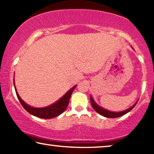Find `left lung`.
Instances as JSON below:
<instances>
[{
	"label": "left lung",
	"instance_id": "1",
	"mask_svg": "<svg viewBox=\"0 0 154 154\" xmlns=\"http://www.w3.org/2000/svg\"><path fill=\"white\" fill-rule=\"evenodd\" d=\"M90 100H91V104L92 107L94 108V109L95 110L97 113H99V114H100L101 116H105L107 118H117V117L122 116L126 114L127 113L130 112V111H131L137 104V102H136V103H135L132 107H129V109H127L125 111H122V112H111V111H109L107 109H104L102 107H100V106L97 105V103L94 101L91 96H90Z\"/></svg>",
	"mask_w": 154,
	"mask_h": 154
}]
</instances>
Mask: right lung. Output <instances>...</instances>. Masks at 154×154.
I'll list each match as a JSON object with an SVG mask.
<instances>
[{
    "label": "right lung",
    "instance_id": "1",
    "mask_svg": "<svg viewBox=\"0 0 154 154\" xmlns=\"http://www.w3.org/2000/svg\"><path fill=\"white\" fill-rule=\"evenodd\" d=\"M14 87H15L16 96H17L20 104L22 105L23 107H24L25 109L27 111L28 113H29L30 114L34 115V116L41 118H44V119H49V118H52L61 114V113L66 109V108L67 107L71 95H72V92L75 89V87H76V85H74V86L73 87L72 89H69L62 98L59 99V100L56 101V103H53L52 105L47 106V107H45L36 108L31 107V106L27 105V103H25V102L22 100V98L19 96L17 91H16L14 82Z\"/></svg>",
    "mask_w": 154,
    "mask_h": 154
}]
</instances>
